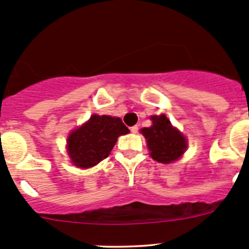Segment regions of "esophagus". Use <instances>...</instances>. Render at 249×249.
Listing matches in <instances>:
<instances>
[{
  "label": "esophagus",
  "mask_w": 249,
  "mask_h": 249,
  "mask_svg": "<svg viewBox=\"0 0 249 249\" xmlns=\"http://www.w3.org/2000/svg\"><path fill=\"white\" fill-rule=\"evenodd\" d=\"M131 132H134V134H137V132H139V126H137V125L132 126L131 127Z\"/></svg>",
  "instance_id": "1"
}]
</instances>
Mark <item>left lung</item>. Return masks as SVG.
<instances>
[{
	"instance_id": "obj_1",
	"label": "left lung",
	"mask_w": 249,
	"mask_h": 249,
	"mask_svg": "<svg viewBox=\"0 0 249 249\" xmlns=\"http://www.w3.org/2000/svg\"><path fill=\"white\" fill-rule=\"evenodd\" d=\"M152 122V126L141 130L147 140L150 157L162 164H170L179 159L187 148L185 137L172 126L164 114L153 115Z\"/></svg>"
}]
</instances>
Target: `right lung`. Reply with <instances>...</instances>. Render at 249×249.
<instances>
[{"mask_svg":"<svg viewBox=\"0 0 249 249\" xmlns=\"http://www.w3.org/2000/svg\"><path fill=\"white\" fill-rule=\"evenodd\" d=\"M129 132L120 118L91 115L89 122L72 132L67 149L72 162L80 169H89L106 159L118 137Z\"/></svg>","mask_w":249,"mask_h":249,"instance_id":"right-lung-1","label":"right lung"}]
</instances>
